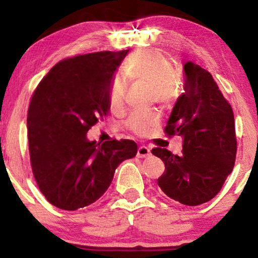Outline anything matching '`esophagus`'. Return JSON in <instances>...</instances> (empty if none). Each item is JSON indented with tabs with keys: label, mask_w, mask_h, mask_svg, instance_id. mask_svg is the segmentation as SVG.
<instances>
[{
	"label": "esophagus",
	"mask_w": 258,
	"mask_h": 258,
	"mask_svg": "<svg viewBox=\"0 0 258 258\" xmlns=\"http://www.w3.org/2000/svg\"><path fill=\"white\" fill-rule=\"evenodd\" d=\"M150 154H152V153H150V149L148 147L142 146V147L138 148V152H137L138 158H147V156H149Z\"/></svg>",
	"instance_id": "34e87169"
}]
</instances>
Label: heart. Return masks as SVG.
<instances>
[{
  "mask_svg": "<svg viewBox=\"0 0 258 258\" xmlns=\"http://www.w3.org/2000/svg\"><path fill=\"white\" fill-rule=\"evenodd\" d=\"M123 75L130 80L147 81L150 85V97L166 103L172 100L178 92L172 63L158 49H143L133 53L123 65ZM127 90V81L122 75H115L109 86V98L112 108H120ZM160 123L155 111H136L130 115L126 125L137 135L144 136Z\"/></svg>",
  "mask_w": 258,
  "mask_h": 258,
  "instance_id": "heart-1",
  "label": "heart"
}]
</instances>
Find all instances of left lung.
Returning <instances> with one entry per match:
<instances>
[{
    "label": "left lung",
    "instance_id": "8db88e82",
    "mask_svg": "<svg viewBox=\"0 0 258 258\" xmlns=\"http://www.w3.org/2000/svg\"><path fill=\"white\" fill-rule=\"evenodd\" d=\"M184 86L177 99L165 132L182 136L183 150L154 148L164 161L165 172L158 179L161 190L183 205L207 203L221 190L235 162L236 139L232 106L205 69L186 61Z\"/></svg>",
    "mask_w": 258,
    "mask_h": 258
}]
</instances>
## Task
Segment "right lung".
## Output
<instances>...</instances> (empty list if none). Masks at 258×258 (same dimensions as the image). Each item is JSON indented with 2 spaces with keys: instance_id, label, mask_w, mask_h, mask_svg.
I'll return each mask as SVG.
<instances>
[{
  "instance_id": "1",
  "label": "right lung",
  "mask_w": 258,
  "mask_h": 258,
  "mask_svg": "<svg viewBox=\"0 0 258 258\" xmlns=\"http://www.w3.org/2000/svg\"><path fill=\"white\" fill-rule=\"evenodd\" d=\"M130 49L97 52L59 61L34 92L28 138L35 179L53 206L68 211L97 201L123 160L135 158L130 139L97 143L87 132L109 109V86Z\"/></svg>"
}]
</instances>
